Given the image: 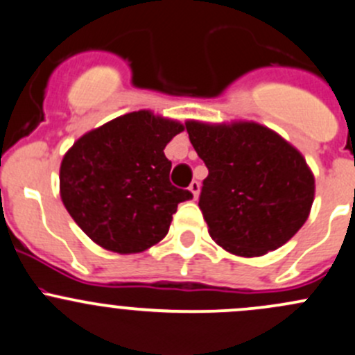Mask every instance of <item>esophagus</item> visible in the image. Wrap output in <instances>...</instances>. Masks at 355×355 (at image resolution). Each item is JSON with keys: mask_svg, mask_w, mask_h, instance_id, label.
I'll use <instances>...</instances> for the list:
<instances>
[{"mask_svg": "<svg viewBox=\"0 0 355 355\" xmlns=\"http://www.w3.org/2000/svg\"><path fill=\"white\" fill-rule=\"evenodd\" d=\"M189 191L193 193V196H195V198H198V193H200V182H198V181H193L191 184H189Z\"/></svg>", "mask_w": 355, "mask_h": 355, "instance_id": "esophagus-1", "label": "esophagus"}]
</instances>
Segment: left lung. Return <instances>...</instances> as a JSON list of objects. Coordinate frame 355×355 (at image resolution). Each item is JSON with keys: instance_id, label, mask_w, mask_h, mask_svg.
<instances>
[{"instance_id": "obj_1", "label": "left lung", "mask_w": 355, "mask_h": 355, "mask_svg": "<svg viewBox=\"0 0 355 355\" xmlns=\"http://www.w3.org/2000/svg\"><path fill=\"white\" fill-rule=\"evenodd\" d=\"M208 169L200 193L208 232L237 257H261L286 244L308 218L314 178L284 138L257 123H186Z\"/></svg>"}]
</instances>
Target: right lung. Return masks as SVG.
Segmentation results:
<instances>
[{"label":"right lung","instance_id":"right-lung-1","mask_svg":"<svg viewBox=\"0 0 355 355\" xmlns=\"http://www.w3.org/2000/svg\"><path fill=\"white\" fill-rule=\"evenodd\" d=\"M182 124L148 111L119 116L83 135L63 157L61 200L94 243L140 253L169 231L178 205L193 198L169 181L166 145Z\"/></svg>","mask_w":355,"mask_h":355}]
</instances>
